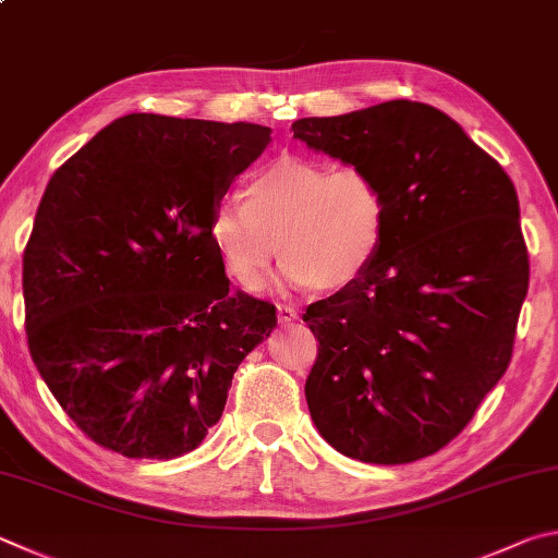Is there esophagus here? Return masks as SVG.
Instances as JSON below:
<instances>
[{
  "instance_id": "esophagus-1",
  "label": "esophagus",
  "mask_w": 558,
  "mask_h": 558,
  "mask_svg": "<svg viewBox=\"0 0 558 558\" xmlns=\"http://www.w3.org/2000/svg\"><path fill=\"white\" fill-rule=\"evenodd\" d=\"M298 317H300V314H298L295 307L278 305V322H280V324H290V322H295Z\"/></svg>"
}]
</instances>
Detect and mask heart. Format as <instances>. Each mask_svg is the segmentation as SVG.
<instances>
[{"instance_id":"obj_1","label":"heart","mask_w":558,"mask_h":558,"mask_svg":"<svg viewBox=\"0 0 558 558\" xmlns=\"http://www.w3.org/2000/svg\"><path fill=\"white\" fill-rule=\"evenodd\" d=\"M244 196L217 202L209 239L246 290L263 286L280 251L282 286L337 290L356 282L383 248L388 199L363 166L282 154L251 175Z\"/></svg>"}]
</instances>
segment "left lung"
<instances>
[{
	"mask_svg": "<svg viewBox=\"0 0 558 558\" xmlns=\"http://www.w3.org/2000/svg\"><path fill=\"white\" fill-rule=\"evenodd\" d=\"M290 131L368 168L388 199L373 266L302 317L319 339L305 385L314 427L363 463L424 459L471 422L512 359L530 286L518 192L449 114L410 99Z\"/></svg>",
	"mask_w": 558,
	"mask_h": 558,
	"instance_id": "left-lung-1",
	"label": "left lung"
}]
</instances>
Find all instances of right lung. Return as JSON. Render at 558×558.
Masks as SVG:
<instances>
[{"instance_id":"add662e5","label":"right lung","mask_w":558,"mask_h":558,"mask_svg":"<svg viewBox=\"0 0 558 558\" xmlns=\"http://www.w3.org/2000/svg\"><path fill=\"white\" fill-rule=\"evenodd\" d=\"M270 144L260 124L129 114L60 166L24 251L28 351L80 429L126 459L197 449L276 329L231 295L209 219Z\"/></svg>"}]
</instances>
